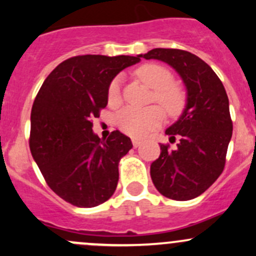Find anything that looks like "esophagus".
Masks as SVG:
<instances>
[{"mask_svg": "<svg viewBox=\"0 0 256 256\" xmlns=\"http://www.w3.org/2000/svg\"><path fill=\"white\" fill-rule=\"evenodd\" d=\"M141 144H142V142H141L140 140H138V138H134V140H132V144H134V147H135V148H138V147L140 146Z\"/></svg>", "mask_w": 256, "mask_h": 256, "instance_id": "obj_1", "label": "esophagus"}]
</instances>
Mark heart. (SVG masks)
<instances>
[{
	"label": "heart",
	"mask_w": 256,
	"mask_h": 256,
	"mask_svg": "<svg viewBox=\"0 0 256 256\" xmlns=\"http://www.w3.org/2000/svg\"><path fill=\"white\" fill-rule=\"evenodd\" d=\"M138 76L151 89H154V99L171 115L180 112L186 102L183 90L174 82L166 68L157 64H144L136 72ZM108 100L112 105L120 102V79L115 78L108 89ZM164 114L161 108L148 106L146 109L125 108L116 115V125L122 132L134 138H144L162 124Z\"/></svg>",
	"instance_id": "obj_1"
}]
</instances>
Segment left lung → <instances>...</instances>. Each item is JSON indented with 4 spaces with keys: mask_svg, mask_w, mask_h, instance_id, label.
Segmentation results:
<instances>
[{
    "mask_svg": "<svg viewBox=\"0 0 256 256\" xmlns=\"http://www.w3.org/2000/svg\"><path fill=\"white\" fill-rule=\"evenodd\" d=\"M140 58L168 64L186 88V105L176 122L167 128L176 148L161 144L150 174L160 193L170 200H188L207 190L223 172L233 124L223 82L200 56L180 49L154 48Z\"/></svg>",
    "mask_w": 256,
    "mask_h": 256,
    "instance_id": "obj_1",
    "label": "left lung"
}]
</instances>
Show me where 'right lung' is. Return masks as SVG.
I'll use <instances>...</instances> for the list:
<instances>
[{"label": "right lung", "mask_w": 256, "mask_h": 256, "mask_svg": "<svg viewBox=\"0 0 256 256\" xmlns=\"http://www.w3.org/2000/svg\"><path fill=\"white\" fill-rule=\"evenodd\" d=\"M140 60L138 56H73L49 74L36 96L30 154L52 190L70 204L96 207L115 192L118 162L132 142L118 130L99 138L92 120L108 105L112 79Z\"/></svg>", "instance_id": "right-lung-1"}]
</instances>
